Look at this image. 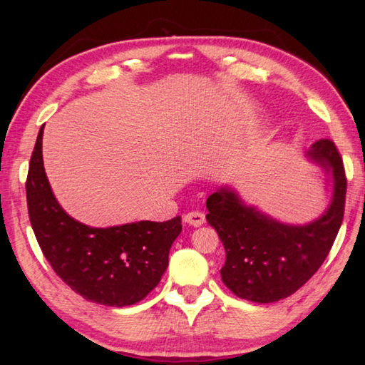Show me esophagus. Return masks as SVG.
<instances>
[{"instance_id":"34e87169","label":"esophagus","mask_w":365,"mask_h":365,"mask_svg":"<svg viewBox=\"0 0 365 365\" xmlns=\"http://www.w3.org/2000/svg\"><path fill=\"white\" fill-rule=\"evenodd\" d=\"M183 221L187 224H191V226L199 227L205 222V215L202 212H199V210H192V212H190V213L183 216Z\"/></svg>"}]
</instances>
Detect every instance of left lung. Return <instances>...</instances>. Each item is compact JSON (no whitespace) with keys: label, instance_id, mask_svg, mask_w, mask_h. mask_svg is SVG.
<instances>
[{"label":"left lung","instance_id":"obj_1","mask_svg":"<svg viewBox=\"0 0 365 365\" xmlns=\"http://www.w3.org/2000/svg\"><path fill=\"white\" fill-rule=\"evenodd\" d=\"M309 157L334 177L332 204L307 226H285L242 204L235 192L218 190L207 199L205 218L226 250L222 282L238 298L274 302L290 297L311 279L328 257L345 212L346 175L331 139L312 144Z\"/></svg>","mask_w":365,"mask_h":365}]
</instances>
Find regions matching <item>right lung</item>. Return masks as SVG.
Listing matches in <instances>:
<instances>
[{
    "label": "right lung",
    "instance_id": "right-lung-1",
    "mask_svg": "<svg viewBox=\"0 0 365 365\" xmlns=\"http://www.w3.org/2000/svg\"><path fill=\"white\" fill-rule=\"evenodd\" d=\"M42 133L29 160L26 202L37 243L63 281L84 299L123 307L144 299L165 273L182 218L89 227L71 218L54 199L42 160Z\"/></svg>",
    "mask_w": 365,
    "mask_h": 365
}]
</instances>
